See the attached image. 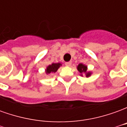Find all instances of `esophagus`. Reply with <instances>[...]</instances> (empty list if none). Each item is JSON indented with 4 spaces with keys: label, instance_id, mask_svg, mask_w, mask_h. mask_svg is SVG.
I'll return each mask as SVG.
<instances>
[{
    "label": "esophagus",
    "instance_id": "34e87169",
    "mask_svg": "<svg viewBox=\"0 0 127 127\" xmlns=\"http://www.w3.org/2000/svg\"><path fill=\"white\" fill-rule=\"evenodd\" d=\"M71 63H72L71 61H69V62H66V63H65V65L67 66H70L71 65Z\"/></svg>",
    "mask_w": 127,
    "mask_h": 127
}]
</instances>
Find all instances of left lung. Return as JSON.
I'll return each instance as SVG.
<instances>
[{"label":"left lung","mask_w":127,"mask_h":127,"mask_svg":"<svg viewBox=\"0 0 127 127\" xmlns=\"http://www.w3.org/2000/svg\"><path fill=\"white\" fill-rule=\"evenodd\" d=\"M77 69L82 77L83 75H85L86 77H89L92 75V72L88 71V66L82 63H80L77 65Z\"/></svg>","instance_id":"1"}]
</instances>
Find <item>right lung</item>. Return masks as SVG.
<instances>
[{"label":"right lung","instance_id":"1","mask_svg":"<svg viewBox=\"0 0 127 127\" xmlns=\"http://www.w3.org/2000/svg\"><path fill=\"white\" fill-rule=\"evenodd\" d=\"M62 66V64L58 63H52V64H50L46 67L45 69V73L46 74H50L52 73H56L58 71V69L60 68V66Z\"/></svg>","mask_w":127,"mask_h":127}]
</instances>
